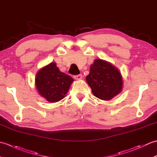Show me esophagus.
<instances>
[{
    "mask_svg": "<svg viewBox=\"0 0 157 157\" xmlns=\"http://www.w3.org/2000/svg\"><path fill=\"white\" fill-rule=\"evenodd\" d=\"M74 78H75V79H77V80H80V79H82V75L79 74V75H75V76H74Z\"/></svg>",
    "mask_w": 157,
    "mask_h": 157,
    "instance_id": "obj_1",
    "label": "esophagus"
}]
</instances>
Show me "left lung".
<instances>
[{
    "instance_id": "1",
    "label": "left lung",
    "mask_w": 157,
    "mask_h": 157,
    "mask_svg": "<svg viewBox=\"0 0 157 157\" xmlns=\"http://www.w3.org/2000/svg\"><path fill=\"white\" fill-rule=\"evenodd\" d=\"M86 79L93 94L104 101H109L122 91L123 82L121 73L104 60H95Z\"/></svg>"
}]
</instances>
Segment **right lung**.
<instances>
[{
  "instance_id": "right-lung-1",
  "label": "right lung",
  "mask_w": 157,
  "mask_h": 157,
  "mask_svg": "<svg viewBox=\"0 0 157 157\" xmlns=\"http://www.w3.org/2000/svg\"><path fill=\"white\" fill-rule=\"evenodd\" d=\"M73 82L71 76L60 71L55 62L40 69L35 78L39 94L50 102H58L64 98Z\"/></svg>"
}]
</instances>
